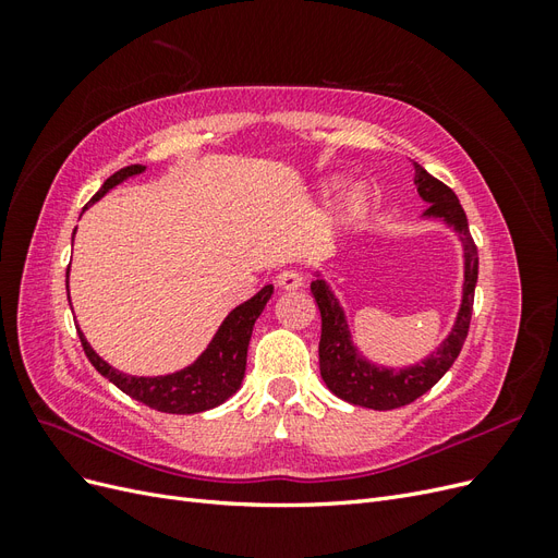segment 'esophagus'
Listing matches in <instances>:
<instances>
[{
  "instance_id": "esophagus-1",
  "label": "esophagus",
  "mask_w": 558,
  "mask_h": 558,
  "mask_svg": "<svg viewBox=\"0 0 558 558\" xmlns=\"http://www.w3.org/2000/svg\"><path fill=\"white\" fill-rule=\"evenodd\" d=\"M277 286L283 291H293V289H300L302 286V275L298 272V269H283V272L277 275Z\"/></svg>"
}]
</instances>
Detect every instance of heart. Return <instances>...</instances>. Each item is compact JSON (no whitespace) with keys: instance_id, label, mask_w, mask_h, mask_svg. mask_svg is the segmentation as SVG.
<instances>
[{"instance_id":"obj_1","label":"heart","mask_w":558,"mask_h":558,"mask_svg":"<svg viewBox=\"0 0 558 558\" xmlns=\"http://www.w3.org/2000/svg\"><path fill=\"white\" fill-rule=\"evenodd\" d=\"M330 189H332V183H330ZM369 202H373V197H369L367 185H363V183L351 185L349 191H344L340 202H337L335 223L340 228L359 226L369 211Z\"/></svg>"}]
</instances>
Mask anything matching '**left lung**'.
<instances>
[{
  "label": "left lung",
  "instance_id": "1",
  "mask_svg": "<svg viewBox=\"0 0 558 558\" xmlns=\"http://www.w3.org/2000/svg\"><path fill=\"white\" fill-rule=\"evenodd\" d=\"M414 165V185L418 197L428 202V209L421 214L424 218H435L449 226L463 244V291H461V305L456 312V320L451 332L440 342V347L433 349L426 359H421L414 365L404 367H388L377 365L363 356V351L353 344V337L349 330V320L344 307L337 300L330 283L324 275L314 272L312 281V295L320 312V342H318V367L320 377H324L330 391L351 404H361L367 410H396L402 404L414 402L418 396L445 377L447 369L459 359L463 342L470 328L472 316V302H475V286H477V246L470 238L468 218L461 207L459 197L445 185L428 174L418 162Z\"/></svg>",
  "mask_w": 558,
  "mask_h": 558
}]
</instances>
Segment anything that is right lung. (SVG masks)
<instances>
[{
	"label": "right lung",
	"instance_id": "1",
	"mask_svg": "<svg viewBox=\"0 0 558 558\" xmlns=\"http://www.w3.org/2000/svg\"><path fill=\"white\" fill-rule=\"evenodd\" d=\"M144 170H146L144 165H128L123 170H118L113 177H109L102 183V189L93 195L88 205H95L97 199H102L111 189H116L118 183L137 177ZM66 279H70V272H66ZM66 289H70V286H66ZM272 293H275V286L267 283L251 300L234 307L223 318V324L218 326L207 349L202 351L191 365H185L170 375H158V377L125 375L121 369L111 367L105 359H99L95 349L88 344L86 335L81 332V328L76 330L81 337V347L86 351V356L95 365L97 373L107 377L111 384H116L123 393L144 402L146 408H154L165 414H197V412L218 408V404H223L230 396L238 393V388L242 386V379H244V369H246V351H248L253 324H256V318L263 314L267 300L272 298Z\"/></svg>",
	"mask_w": 558,
	"mask_h": 558
}]
</instances>
